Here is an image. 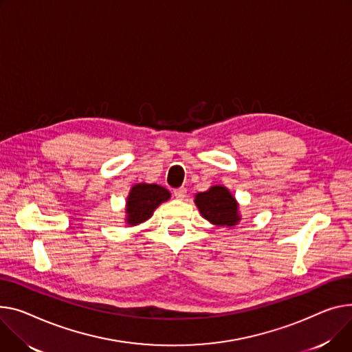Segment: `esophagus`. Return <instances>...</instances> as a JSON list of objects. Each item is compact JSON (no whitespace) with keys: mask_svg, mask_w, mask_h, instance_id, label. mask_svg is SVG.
Returning <instances> with one entry per match:
<instances>
[{"mask_svg":"<svg viewBox=\"0 0 352 352\" xmlns=\"http://www.w3.org/2000/svg\"><path fill=\"white\" fill-rule=\"evenodd\" d=\"M185 195H186V188H184V186H179V188L174 190V197L177 199H182L185 198Z\"/></svg>","mask_w":352,"mask_h":352,"instance_id":"esophagus-1","label":"esophagus"}]
</instances>
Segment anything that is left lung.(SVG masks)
I'll return each instance as SVG.
<instances>
[{
    "label": "left lung",
    "instance_id": "1",
    "mask_svg": "<svg viewBox=\"0 0 352 352\" xmlns=\"http://www.w3.org/2000/svg\"><path fill=\"white\" fill-rule=\"evenodd\" d=\"M195 204L201 215L219 226H233L241 221L238 204L225 186L215 185L195 195Z\"/></svg>",
    "mask_w": 352,
    "mask_h": 352
}]
</instances>
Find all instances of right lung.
I'll list each match as a JSON object with an SVG mask.
<instances>
[{
    "label": "right lung",
    "instance_id": "right-lung-1",
    "mask_svg": "<svg viewBox=\"0 0 352 352\" xmlns=\"http://www.w3.org/2000/svg\"><path fill=\"white\" fill-rule=\"evenodd\" d=\"M171 194L155 184H137L134 185L127 198V223L137 225L147 221L154 209L164 201H167Z\"/></svg>",
    "mask_w": 352,
    "mask_h": 352
}]
</instances>
